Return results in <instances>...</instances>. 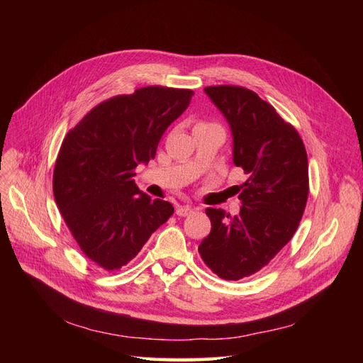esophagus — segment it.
Instances as JSON below:
<instances>
[{
    "instance_id": "34e87169",
    "label": "esophagus",
    "mask_w": 363,
    "mask_h": 363,
    "mask_svg": "<svg viewBox=\"0 0 363 363\" xmlns=\"http://www.w3.org/2000/svg\"><path fill=\"white\" fill-rule=\"evenodd\" d=\"M194 212V208L191 206H177V208H175V213H177L179 216H188Z\"/></svg>"
}]
</instances>
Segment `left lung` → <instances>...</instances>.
I'll list each match as a JSON object with an SVG mask.
<instances>
[{"label":"left lung","instance_id":"8db88e82","mask_svg":"<svg viewBox=\"0 0 363 363\" xmlns=\"http://www.w3.org/2000/svg\"><path fill=\"white\" fill-rule=\"evenodd\" d=\"M233 133V162L247 174L239 186L238 216L206 208L211 235L200 256L218 277L256 274L292 239L309 195V163L303 140L269 103L242 86H207Z\"/></svg>","mask_w":363,"mask_h":363}]
</instances>
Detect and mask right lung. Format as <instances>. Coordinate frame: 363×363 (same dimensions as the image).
<instances>
[{
	"label": "right lung",
	"instance_id": "1",
	"mask_svg": "<svg viewBox=\"0 0 363 363\" xmlns=\"http://www.w3.org/2000/svg\"><path fill=\"white\" fill-rule=\"evenodd\" d=\"M194 92L147 86L95 106L65 136L52 174L54 200L86 257L115 271L138 256L174 213L151 200L133 177L155 159L164 130Z\"/></svg>",
	"mask_w": 363,
	"mask_h": 363
}]
</instances>
